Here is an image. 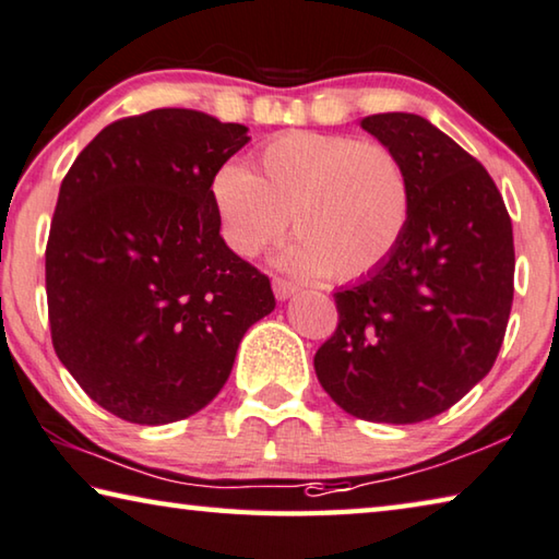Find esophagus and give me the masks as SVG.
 <instances>
[{"mask_svg":"<svg viewBox=\"0 0 559 559\" xmlns=\"http://www.w3.org/2000/svg\"><path fill=\"white\" fill-rule=\"evenodd\" d=\"M298 290L296 283H290L286 278H273V294H276L278 300H288Z\"/></svg>","mask_w":559,"mask_h":559,"instance_id":"1","label":"esophagus"}]
</instances>
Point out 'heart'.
I'll return each instance as SVG.
<instances>
[{"label":"heart","mask_w":559,"mask_h":559,"mask_svg":"<svg viewBox=\"0 0 559 559\" xmlns=\"http://www.w3.org/2000/svg\"><path fill=\"white\" fill-rule=\"evenodd\" d=\"M221 234L253 259L288 226L298 241L278 263L298 276L353 281L373 273L401 241L411 183L391 148L345 134L288 131L261 146L253 171L224 164L211 179Z\"/></svg>","instance_id":"obj_1"}]
</instances>
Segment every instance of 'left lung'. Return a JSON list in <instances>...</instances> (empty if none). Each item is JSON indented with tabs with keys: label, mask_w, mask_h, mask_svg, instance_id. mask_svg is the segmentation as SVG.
I'll return each mask as SVG.
<instances>
[{
	"label": "left lung",
	"mask_w": 559,
	"mask_h": 559,
	"mask_svg": "<svg viewBox=\"0 0 559 559\" xmlns=\"http://www.w3.org/2000/svg\"><path fill=\"white\" fill-rule=\"evenodd\" d=\"M411 183L393 253L335 294L338 328L313 366L360 420L411 425L445 413L490 373L515 278L512 224L485 166L418 114L360 121Z\"/></svg>",
	"instance_id": "obj_1"
}]
</instances>
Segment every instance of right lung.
Here are the masks:
<instances>
[{
	"label": "right lung",
	"instance_id": "add662e5",
	"mask_svg": "<svg viewBox=\"0 0 559 559\" xmlns=\"http://www.w3.org/2000/svg\"><path fill=\"white\" fill-rule=\"evenodd\" d=\"M251 136L193 109H154L94 136L59 189L47 241L51 343L84 393L139 425L199 413L271 281L221 238L211 179Z\"/></svg>",
	"mask_w": 559,
	"mask_h": 559
}]
</instances>
